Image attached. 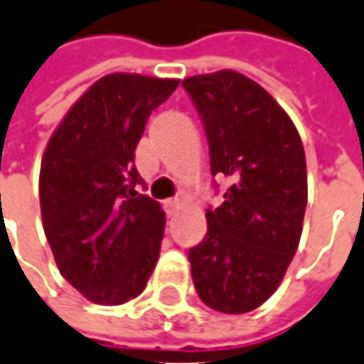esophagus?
Wrapping results in <instances>:
<instances>
[{
    "label": "esophagus",
    "instance_id": "obj_1",
    "mask_svg": "<svg viewBox=\"0 0 364 364\" xmlns=\"http://www.w3.org/2000/svg\"><path fill=\"white\" fill-rule=\"evenodd\" d=\"M176 208H178V200H166V202H164V210H166L168 215L174 214V210H176Z\"/></svg>",
    "mask_w": 364,
    "mask_h": 364
}]
</instances>
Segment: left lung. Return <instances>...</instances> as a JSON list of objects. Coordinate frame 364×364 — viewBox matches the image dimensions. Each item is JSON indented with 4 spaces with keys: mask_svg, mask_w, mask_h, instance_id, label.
<instances>
[{
    "mask_svg": "<svg viewBox=\"0 0 364 364\" xmlns=\"http://www.w3.org/2000/svg\"><path fill=\"white\" fill-rule=\"evenodd\" d=\"M204 124L212 176L232 184L208 208V232L188 259L200 299L254 311L279 287L301 237L307 166L299 132L257 82L235 71L182 81Z\"/></svg>",
    "mask_w": 364,
    "mask_h": 364,
    "instance_id": "1",
    "label": "left lung"
}]
</instances>
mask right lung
<instances>
[{"label": "right lung", "instance_id": "add662e5", "mask_svg": "<svg viewBox=\"0 0 364 364\" xmlns=\"http://www.w3.org/2000/svg\"><path fill=\"white\" fill-rule=\"evenodd\" d=\"M176 79L112 73L75 102L45 149L39 202L61 275L87 299L120 305L144 291L166 218L139 194L134 150Z\"/></svg>", "mask_w": 364, "mask_h": 364}]
</instances>
